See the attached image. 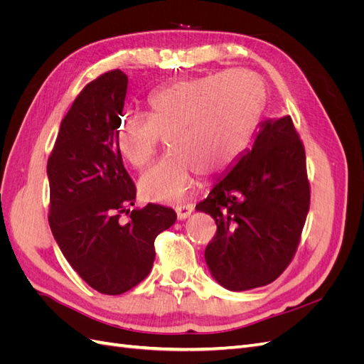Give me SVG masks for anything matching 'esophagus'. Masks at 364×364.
Returning <instances> with one entry per match:
<instances>
[{
    "label": "esophagus",
    "instance_id": "34e87169",
    "mask_svg": "<svg viewBox=\"0 0 364 364\" xmlns=\"http://www.w3.org/2000/svg\"><path fill=\"white\" fill-rule=\"evenodd\" d=\"M176 213H178V218L179 220H186L193 213V206H190V205L178 206V209H176Z\"/></svg>",
    "mask_w": 364,
    "mask_h": 364
}]
</instances>
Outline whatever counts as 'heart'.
<instances>
[{
    "instance_id": "1",
    "label": "heart",
    "mask_w": 364,
    "mask_h": 364,
    "mask_svg": "<svg viewBox=\"0 0 364 364\" xmlns=\"http://www.w3.org/2000/svg\"><path fill=\"white\" fill-rule=\"evenodd\" d=\"M264 103V86L243 70L176 80L153 92L147 118L124 119L117 147L132 167L144 168L156 155L161 136L170 151L139 179L151 202L182 200L203 178L232 167L250 142Z\"/></svg>"
}]
</instances>
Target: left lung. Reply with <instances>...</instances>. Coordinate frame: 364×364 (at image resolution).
I'll use <instances>...</instances> for the list:
<instances>
[{
    "mask_svg": "<svg viewBox=\"0 0 364 364\" xmlns=\"http://www.w3.org/2000/svg\"><path fill=\"white\" fill-rule=\"evenodd\" d=\"M308 208L305 150L293 121L266 118L252 147L196 206L217 225L205 250L213 278L230 291L273 282L294 255Z\"/></svg>",
    "mask_w": 364,
    "mask_h": 364,
    "instance_id": "obj_1",
    "label": "left lung"
}]
</instances>
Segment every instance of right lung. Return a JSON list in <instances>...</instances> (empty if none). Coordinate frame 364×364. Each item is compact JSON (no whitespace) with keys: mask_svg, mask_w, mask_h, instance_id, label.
<instances>
[{"mask_svg":"<svg viewBox=\"0 0 364 364\" xmlns=\"http://www.w3.org/2000/svg\"><path fill=\"white\" fill-rule=\"evenodd\" d=\"M127 75L114 70L77 95L47 164L50 228L63 257L94 290L121 294L144 279L155 238L174 225L171 208L135 205L136 188L117 147ZM126 212L127 224L119 220Z\"/></svg>","mask_w":364,"mask_h":364,"instance_id":"add662e5","label":"right lung"}]
</instances>
